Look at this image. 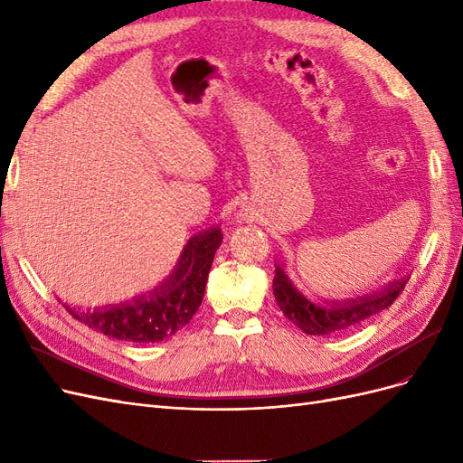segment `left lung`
I'll use <instances>...</instances> for the list:
<instances>
[{"label": "left lung", "instance_id": "obj_1", "mask_svg": "<svg viewBox=\"0 0 463 463\" xmlns=\"http://www.w3.org/2000/svg\"><path fill=\"white\" fill-rule=\"evenodd\" d=\"M410 275H404L365 294L338 298V300L336 298L313 300L294 285L285 265L275 263L273 294L285 317L292 321L298 329H302L306 335L323 336L348 331L365 319L377 316L383 309L391 307L400 292L404 290Z\"/></svg>", "mask_w": 463, "mask_h": 463}]
</instances>
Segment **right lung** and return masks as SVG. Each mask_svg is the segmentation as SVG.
<instances>
[{"mask_svg":"<svg viewBox=\"0 0 463 463\" xmlns=\"http://www.w3.org/2000/svg\"><path fill=\"white\" fill-rule=\"evenodd\" d=\"M221 242L219 225L194 234L183 248L173 271L152 290L132 296L130 300L94 309L63 306L72 313V317L90 329L117 340L144 345L167 340L186 326L198 311Z\"/></svg>","mask_w":463,"mask_h":463,"instance_id":"add662e5","label":"right lung"}]
</instances>
